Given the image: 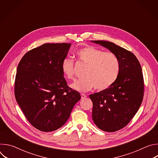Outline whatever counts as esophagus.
Listing matches in <instances>:
<instances>
[{"instance_id":"1","label":"esophagus","mask_w":158,"mask_h":158,"mask_svg":"<svg viewBox=\"0 0 158 158\" xmlns=\"http://www.w3.org/2000/svg\"><path fill=\"white\" fill-rule=\"evenodd\" d=\"M81 98L82 99H85V98H87V96L85 94H81Z\"/></svg>"}]
</instances>
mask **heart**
I'll use <instances>...</instances> for the list:
<instances>
[{
	"instance_id": "heart-1",
	"label": "heart",
	"mask_w": 158,
	"mask_h": 158,
	"mask_svg": "<svg viewBox=\"0 0 158 158\" xmlns=\"http://www.w3.org/2000/svg\"><path fill=\"white\" fill-rule=\"evenodd\" d=\"M78 59L87 64L84 77L73 83L71 86L79 92L84 93L94 87L99 91L109 87L116 80L119 71V61L115 54L103 52L93 46H86L76 52ZM61 71L65 77H74V62L64 57L61 62Z\"/></svg>"
}]
</instances>
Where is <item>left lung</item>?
I'll use <instances>...</instances> for the list:
<instances>
[{
	"label": "left lung",
	"mask_w": 158,
	"mask_h": 158,
	"mask_svg": "<svg viewBox=\"0 0 158 158\" xmlns=\"http://www.w3.org/2000/svg\"><path fill=\"white\" fill-rule=\"evenodd\" d=\"M118 57L119 71L109 87L89 95L93 101L92 117L100 129L114 132L125 127L138 112L144 96L141 66L130 51L105 40H92Z\"/></svg>",
	"instance_id": "obj_1"
}]
</instances>
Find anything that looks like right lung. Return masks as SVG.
I'll return each instance as SVG.
<instances>
[{"mask_svg": "<svg viewBox=\"0 0 158 158\" xmlns=\"http://www.w3.org/2000/svg\"><path fill=\"white\" fill-rule=\"evenodd\" d=\"M71 44L46 43L27 52L17 66L15 97L28 121L51 132L68 120L79 92L69 87L61 71Z\"/></svg>", "mask_w": 158, "mask_h": 158, "instance_id": "1", "label": "right lung"}]
</instances>
